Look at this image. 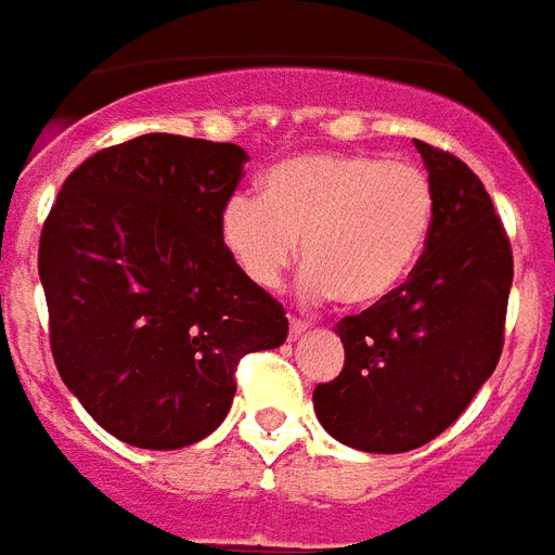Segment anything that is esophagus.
I'll return each instance as SVG.
<instances>
[{"mask_svg": "<svg viewBox=\"0 0 555 555\" xmlns=\"http://www.w3.org/2000/svg\"><path fill=\"white\" fill-rule=\"evenodd\" d=\"M306 330H309V323L300 321V318H289V338H300Z\"/></svg>", "mask_w": 555, "mask_h": 555, "instance_id": "esophagus-1", "label": "esophagus"}]
</instances>
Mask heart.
<instances>
[{
	"label": "heart",
	"instance_id": "obj_1",
	"mask_svg": "<svg viewBox=\"0 0 555 555\" xmlns=\"http://www.w3.org/2000/svg\"><path fill=\"white\" fill-rule=\"evenodd\" d=\"M436 220V189L415 163L375 154H298L272 166L263 194H232L220 241L257 289L281 286L298 257L304 295L344 306L392 298L415 272Z\"/></svg>",
	"mask_w": 555,
	"mask_h": 555
}]
</instances>
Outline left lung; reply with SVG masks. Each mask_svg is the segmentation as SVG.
<instances>
[{"instance_id": "1", "label": "left lung", "mask_w": 555, "mask_h": 555, "mask_svg": "<svg viewBox=\"0 0 555 555\" xmlns=\"http://www.w3.org/2000/svg\"><path fill=\"white\" fill-rule=\"evenodd\" d=\"M415 149L436 189L427 249L392 298L338 321L347 361L312 396L323 429L363 453L441 436L504 347L513 249L502 217L467 163L421 140Z\"/></svg>"}]
</instances>
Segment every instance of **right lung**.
<instances>
[{
    "label": "right lung",
    "instance_id": "1",
    "mask_svg": "<svg viewBox=\"0 0 555 555\" xmlns=\"http://www.w3.org/2000/svg\"><path fill=\"white\" fill-rule=\"evenodd\" d=\"M249 154L143 134L62 183L39 237L53 363L111 436L180 450L220 427L243 354L281 347L283 306L246 281L220 211Z\"/></svg>",
    "mask_w": 555,
    "mask_h": 555
}]
</instances>
